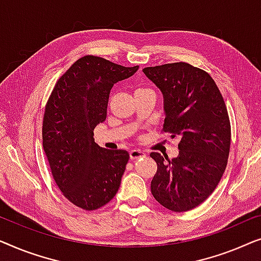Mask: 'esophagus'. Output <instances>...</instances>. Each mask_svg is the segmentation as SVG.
Wrapping results in <instances>:
<instances>
[{"mask_svg":"<svg viewBox=\"0 0 261 261\" xmlns=\"http://www.w3.org/2000/svg\"><path fill=\"white\" fill-rule=\"evenodd\" d=\"M145 152L144 151H141V150H131L130 151V159L131 160H138V159H142V157H145Z\"/></svg>","mask_w":261,"mask_h":261,"instance_id":"esophagus-1","label":"esophagus"}]
</instances>
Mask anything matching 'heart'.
I'll list each match as a JSON object with an SVG mask.
<instances>
[{
	"label": "heart",
	"mask_w": 261,
	"mask_h": 261,
	"mask_svg": "<svg viewBox=\"0 0 261 261\" xmlns=\"http://www.w3.org/2000/svg\"><path fill=\"white\" fill-rule=\"evenodd\" d=\"M142 91H149V90H146V89H139V90H137V92H142Z\"/></svg>",
	"instance_id": "1"
}]
</instances>
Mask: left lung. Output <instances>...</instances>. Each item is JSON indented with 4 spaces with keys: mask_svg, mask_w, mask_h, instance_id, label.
Instances as JSON below:
<instances>
[{
    "mask_svg": "<svg viewBox=\"0 0 261 261\" xmlns=\"http://www.w3.org/2000/svg\"><path fill=\"white\" fill-rule=\"evenodd\" d=\"M143 72L163 93L162 131L181 138L176 159L150 153L157 163L151 194L169 211H190L214 192L228 162L230 122L225 100L212 76L187 62Z\"/></svg>",
    "mask_w": 261,
    "mask_h": 261,
    "instance_id": "8db88e82",
    "label": "left lung"
}]
</instances>
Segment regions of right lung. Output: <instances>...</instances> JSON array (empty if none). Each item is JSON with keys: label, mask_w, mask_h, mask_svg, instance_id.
<instances>
[{"label": "right lung", "mask_w": 261, "mask_h": 261, "mask_svg": "<svg viewBox=\"0 0 261 261\" xmlns=\"http://www.w3.org/2000/svg\"><path fill=\"white\" fill-rule=\"evenodd\" d=\"M137 69L85 56L59 78L46 104L42 144L53 178L62 195L85 211L109 203L119 189L129 153L100 148L93 130L106 119L113 85Z\"/></svg>", "instance_id": "obj_1"}]
</instances>
